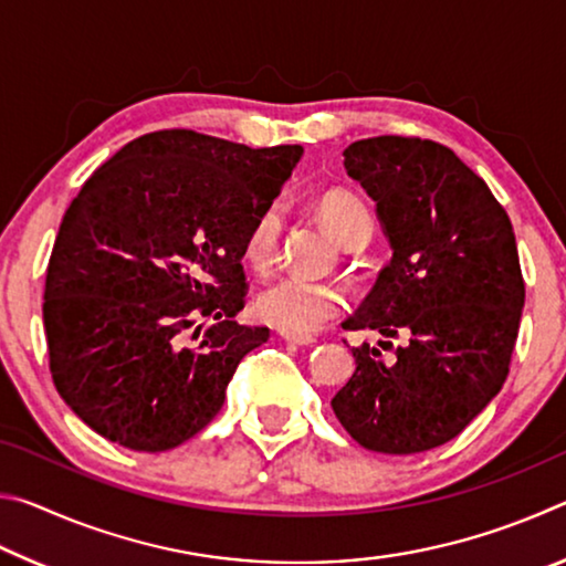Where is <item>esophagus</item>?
I'll return each mask as SVG.
<instances>
[{
	"mask_svg": "<svg viewBox=\"0 0 566 566\" xmlns=\"http://www.w3.org/2000/svg\"><path fill=\"white\" fill-rule=\"evenodd\" d=\"M280 337L290 344H300V347H310V344L317 342L314 337H310V334H296V332H286V329H280Z\"/></svg>",
	"mask_w": 566,
	"mask_h": 566,
	"instance_id": "obj_1",
	"label": "esophagus"
}]
</instances>
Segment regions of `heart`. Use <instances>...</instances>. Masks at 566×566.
<instances>
[{"label": "heart", "instance_id": "b5f03b06", "mask_svg": "<svg viewBox=\"0 0 566 566\" xmlns=\"http://www.w3.org/2000/svg\"><path fill=\"white\" fill-rule=\"evenodd\" d=\"M317 212L344 247L364 244L371 234V214L367 205L347 189L324 191L317 199ZM280 239L282 209L270 205L252 219L247 229L244 260L254 270H266L280 254ZM344 304L347 300H344V292L337 284L306 280L300 274H284L266 284L256 296V314L280 329L310 334L319 329L324 322L337 317Z\"/></svg>", "mask_w": 566, "mask_h": 566}]
</instances>
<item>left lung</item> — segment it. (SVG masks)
<instances>
[{
	"instance_id": "left-lung-1",
	"label": "left lung",
	"mask_w": 566,
	"mask_h": 566,
	"mask_svg": "<svg viewBox=\"0 0 566 566\" xmlns=\"http://www.w3.org/2000/svg\"><path fill=\"white\" fill-rule=\"evenodd\" d=\"M344 169L377 202L391 262L344 329L407 342L389 357L354 347L332 409L354 442L417 454L454 439L500 395L524 306L510 217L452 149L419 137H371Z\"/></svg>"
}]
</instances>
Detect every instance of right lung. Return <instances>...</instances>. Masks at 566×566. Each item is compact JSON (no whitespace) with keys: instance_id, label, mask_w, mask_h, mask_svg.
Segmentation results:
<instances>
[{"instance_id":"1","label":"right lung","mask_w":566,"mask_h":566,"mask_svg":"<svg viewBox=\"0 0 566 566\" xmlns=\"http://www.w3.org/2000/svg\"><path fill=\"white\" fill-rule=\"evenodd\" d=\"M302 157L191 129L124 145L64 212L44 332L60 397L134 452H167L217 417L244 354V237Z\"/></svg>"}]
</instances>
